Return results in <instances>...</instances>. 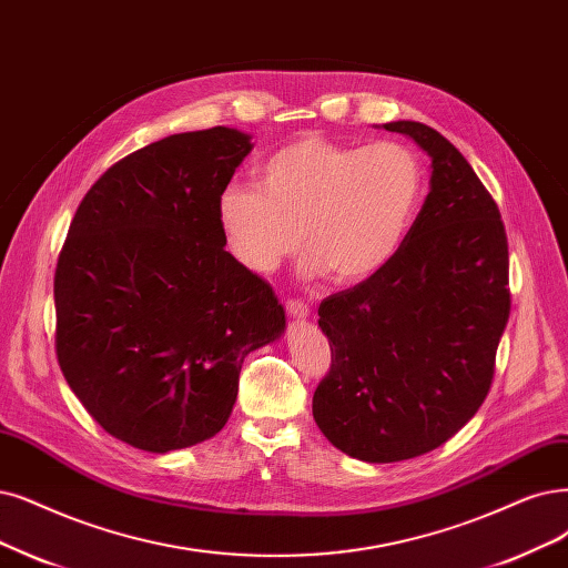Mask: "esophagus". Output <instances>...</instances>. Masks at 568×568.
Instances as JSON below:
<instances>
[{
  "label": "esophagus",
  "instance_id": "obj_1",
  "mask_svg": "<svg viewBox=\"0 0 568 568\" xmlns=\"http://www.w3.org/2000/svg\"><path fill=\"white\" fill-rule=\"evenodd\" d=\"M285 311H287V316H292V318H306L311 313V306L304 300H287Z\"/></svg>",
  "mask_w": 568,
  "mask_h": 568
}]
</instances>
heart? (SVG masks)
I'll return each instance as SVG.
<instances>
[{"label":"heart","instance_id":"obj_1","mask_svg":"<svg viewBox=\"0 0 568 568\" xmlns=\"http://www.w3.org/2000/svg\"><path fill=\"white\" fill-rule=\"evenodd\" d=\"M257 184H229L217 201L226 245L243 266L271 273L304 243L306 271L363 281L403 245L426 186L414 146H369L304 135L257 168Z\"/></svg>","mask_w":568,"mask_h":568}]
</instances>
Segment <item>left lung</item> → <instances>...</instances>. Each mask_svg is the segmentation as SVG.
Segmentation results:
<instances>
[{
	"label": "left lung",
	"instance_id": "1",
	"mask_svg": "<svg viewBox=\"0 0 568 568\" xmlns=\"http://www.w3.org/2000/svg\"><path fill=\"white\" fill-rule=\"evenodd\" d=\"M430 156V192L388 264L323 300L332 363L313 418L344 454L393 464L445 445L489 395L510 316L508 236L470 163L418 121L384 123Z\"/></svg>",
	"mask_w": 568,
	"mask_h": 568
}]
</instances>
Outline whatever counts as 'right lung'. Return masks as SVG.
Listing matches in <instances>:
<instances>
[{"label":"right lung","instance_id":"1","mask_svg":"<svg viewBox=\"0 0 568 568\" xmlns=\"http://www.w3.org/2000/svg\"><path fill=\"white\" fill-rule=\"evenodd\" d=\"M250 135L215 125L142 146L79 203L55 264V355L121 443L165 454L220 433L245 355L281 337L276 292L224 250L222 189Z\"/></svg>","mask_w":568,"mask_h":568}]
</instances>
